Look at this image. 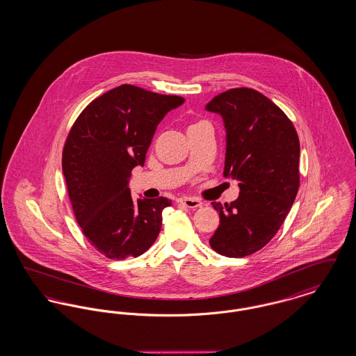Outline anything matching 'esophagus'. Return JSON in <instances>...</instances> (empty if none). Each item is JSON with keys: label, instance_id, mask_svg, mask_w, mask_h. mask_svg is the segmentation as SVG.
<instances>
[{"label": "esophagus", "instance_id": "esophagus-1", "mask_svg": "<svg viewBox=\"0 0 356 356\" xmlns=\"http://www.w3.org/2000/svg\"><path fill=\"white\" fill-rule=\"evenodd\" d=\"M180 202L184 204L186 207H188V208H197V207H202V204H203L200 200H199V199L188 197V196H186V197H181V199H180Z\"/></svg>", "mask_w": 356, "mask_h": 356}]
</instances>
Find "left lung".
Listing matches in <instances>:
<instances>
[{
    "instance_id": "8db88e82",
    "label": "left lung",
    "mask_w": 356,
    "mask_h": 356,
    "mask_svg": "<svg viewBox=\"0 0 356 356\" xmlns=\"http://www.w3.org/2000/svg\"><path fill=\"white\" fill-rule=\"evenodd\" d=\"M205 111L222 119V175L240 188L235 202L212 203L220 224L209 245L222 256L244 257L261 250L287 218L299 189V137L286 113L250 88L222 92Z\"/></svg>"
}]
</instances>
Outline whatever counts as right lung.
<instances>
[{
    "label": "right lung",
    "instance_id": "obj_1",
    "mask_svg": "<svg viewBox=\"0 0 356 356\" xmlns=\"http://www.w3.org/2000/svg\"><path fill=\"white\" fill-rule=\"evenodd\" d=\"M183 102L120 85L90 102L69 132L63 172L73 212L89 243L109 259L137 257L159 236L170 200H135L129 180L144 165L160 121Z\"/></svg>",
    "mask_w": 356,
    "mask_h": 356
}]
</instances>
